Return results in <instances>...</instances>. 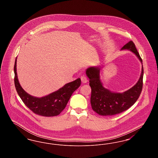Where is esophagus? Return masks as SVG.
<instances>
[{
	"mask_svg": "<svg viewBox=\"0 0 158 158\" xmlns=\"http://www.w3.org/2000/svg\"><path fill=\"white\" fill-rule=\"evenodd\" d=\"M81 81H82V82L83 83H86L88 82V79H87V78L85 77V76H81Z\"/></svg>",
	"mask_w": 158,
	"mask_h": 158,
	"instance_id": "34e87169",
	"label": "esophagus"
}]
</instances>
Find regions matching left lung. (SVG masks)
I'll return each instance as SVG.
<instances>
[{"mask_svg":"<svg viewBox=\"0 0 158 158\" xmlns=\"http://www.w3.org/2000/svg\"><path fill=\"white\" fill-rule=\"evenodd\" d=\"M121 51L128 50L135 54L141 62L142 72L135 85L123 92H115L105 88L100 79L101 66H90L86 69V75L89 79L91 88L90 104L92 110L100 115L111 116L127 110L139 97L143 87V68L142 60L135 45L130 41L124 45Z\"/></svg>","mask_w":158,"mask_h":158,"instance_id":"obj_1","label":"left lung"}]
</instances>
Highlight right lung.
<instances>
[{"label":"right lung","mask_w":158,"mask_h":158,"mask_svg":"<svg viewBox=\"0 0 158 158\" xmlns=\"http://www.w3.org/2000/svg\"><path fill=\"white\" fill-rule=\"evenodd\" d=\"M16 59L14 65L16 90L23 103L29 109L38 115L44 117H53L60 114L65 108L72 94L81 85L80 78L65 84L59 90L39 98L31 95L24 90L19 82L16 72Z\"/></svg>","instance_id":"1"}]
</instances>
